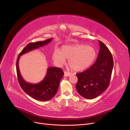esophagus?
I'll use <instances>...</instances> for the list:
<instances>
[{
    "label": "esophagus",
    "instance_id": "obj_1",
    "mask_svg": "<svg viewBox=\"0 0 130 130\" xmlns=\"http://www.w3.org/2000/svg\"><path fill=\"white\" fill-rule=\"evenodd\" d=\"M71 75V73L69 72H67L66 71L64 72V77H67Z\"/></svg>",
    "mask_w": 130,
    "mask_h": 130
}]
</instances>
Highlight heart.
<instances>
[{
  "label": "heart",
  "instance_id": "obj_1",
  "mask_svg": "<svg viewBox=\"0 0 130 130\" xmlns=\"http://www.w3.org/2000/svg\"><path fill=\"white\" fill-rule=\"evenodd\" d=\"M96 52L92 47L83 45H64L60 51L55 50L53 58L59 64H63L66 58L69 59V64L77 72L83 71L89 67L96 57Z\"/></svg>",
  "mask_w": 130,
  "mask_h": 130
}]
</instances>
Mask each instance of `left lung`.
Instances as JSON below:
<instances>
[{
  "mask_svg": "<svg viewBox=\"0 0 130 130\" xmlns=\"http://www.w3.org/2000/svg\"><path fill=\"white\" fill-rule=\"evenodd\" d=\"M100 50L96 60L89 69L76 74V90L82 96L93 99L108 87L113 67L112 54L106 45L99 40Z\"/></svg>",
  "mask_w": 130,
  "mask_h": 130,
  "instance_id": "8db88e82",
  "label": "left lung"
}]
</instances>
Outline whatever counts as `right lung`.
<instances>
[{"label":"right lung","mask_w":130,"mask_h":130,"mask_svg":"<svg viewBox=\"0 0 130 130\" xmlns=\"http://www.w3.org/2000/svg\"><path fill=\"white\" fill-rule=\"evenodd\" d=\"M50 38L42 42L30 43L27 45L19 53L16 61V71L19 84L23 90L29 96L36 100L47 101L52 99L56 94L60 79L64 76V72L60 68L51 67L47 69L44 79L37 84L27 82L22 77L19 69L20 56L32 50L43 47L52 40Z\"/></svg>","instance_id":"1"}]
</instances>
